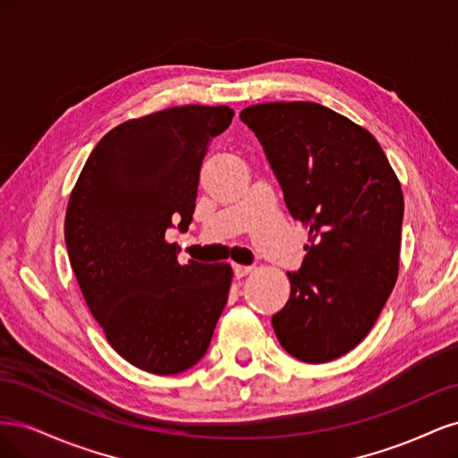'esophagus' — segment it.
Returning a JSON list of instances; mask_svg holds the SVG:
<instances>
[{
  "label": "esophagus",
  "instance_id": "obj_1",
  "mask_svg": "<svg viewBox=\"0 0 458 458\" xmlns=\"http://www.w3.org/2000/svg\"><path fill=\"white\" fill-rule=\"evenodd\" d=\"M252 266H241V263H233V273L237 279H242V276H246L248 273H252Z\"/></svg>",
  "mask_w": 458,
  "mask_h": 458
}]
</instances>
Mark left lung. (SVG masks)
Here are the masks:
<instances>
[{"label": "left lung", "instance_id": "obj_1", "mask_svg": "<svg viewBox=\"0 0 458 458\" xmlns=\"http://www.w3.org/2000/svg\"><path fill=\"white\" fill-rule=\"evenodd\" d=\"M241 120L259 140L290 216L310 227L288 273L290 298L271 325L300 361L327 363L361 342L397 281L403 192L378 141L310 101L252 105Z\"/></svg>", "mask_w": 458, "mask_h": 458}]
</instances>
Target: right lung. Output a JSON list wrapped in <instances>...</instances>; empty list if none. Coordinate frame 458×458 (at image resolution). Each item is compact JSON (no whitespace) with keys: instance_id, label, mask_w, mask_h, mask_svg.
Listing matches in <instances>:
<instances>
[{"instance_id":"obj_1","label":"right lung","mask_w":458,"mask_h":458,"mask_svg":"<svg viewBox=\"0 0 458 458\" xmlns=\"http://www.w3.org/2000/svg\"><path fill=\"white\" fill-rule=\"evenodd\" d=\"M229 106L185 105L135 118L97 143L64 217L68 259L108 344L133 367L177 374L199 363L227 303L231 266L177 261L165 231L195 212L200 165Z\"/></svg>"}]
</instances>
